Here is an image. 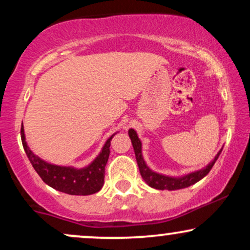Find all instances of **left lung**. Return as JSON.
Masks as SVG:
<instances>
[{"mask_svg": "<svg viewBox=\"0 0 250 250\" xmlns=\"http://www.w3.org/2000/svg\"><path fill=\"white\" fill-rule=\"evenodd\" d=\"M129 137L131 140V145H133L135 156H136L137 166H139L140 174H141L142 179L145 180V182L148 186H150L151 188L159 189V190H177V189H183L187 188L189 186L194 185V183L199 182L200 180H202L203 177L207 175L210 169L213 168V166L216 162V160L219 159L221 151L222 149L216 154V156L214 157V160L209 163L208 166H206L205 168L200 169V170L193 171V173H189L185 176L175 177V176H168V175H163L160 173H156L153 169H150L146 163L145 159L142 156V143L141 140L137 136V133L134 129H129L128 130Z\"/></svg>", "mask_w": 250, "mask_h": 250, "instance_id": "obj_1", "label": "left lung"}]
</instances>
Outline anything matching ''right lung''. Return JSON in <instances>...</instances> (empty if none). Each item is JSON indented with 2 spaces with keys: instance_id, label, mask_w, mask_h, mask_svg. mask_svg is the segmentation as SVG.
Listing matches in <instances>:
<instances>
[{
  "instance_id": "right-lung-1",
  "label": "right lung",
  "mask_w": 250,
  "mask_h": 250,
  "mask_svg": "<svg viewBox=\"0 0 250 250\" xmlns=\"http://www.w3.org/2000/svg\"><path fill=\"white\" fill-rule=\"evenodd\" d=\"M116 134V133H115ZM105 141L102 150L84 168L65 167L48 163L30 150L25 141L23 125L21 127V140L24 151L36 173L51 188L69 195H91L103 187L104 183V167L107 165L110 153V141L114 135Z\"/></svg>"
}]
</instances>
